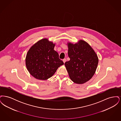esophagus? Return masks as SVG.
<instances>
[{"label":"esophagus","mask_w":121,"mask_h":121,"mask_svg":"<svg viewBox=\"0 0 121 121\" xmlns=\"http://www.w3.org/2000/svg\"><path fill=\"white\" fill-rule=\"evenodd\" d=\"M63 62L64 63H65L66 62V59H65V58L63 59Z\"/></svg>","instance_id":"esophagus-1"}]
</instances>
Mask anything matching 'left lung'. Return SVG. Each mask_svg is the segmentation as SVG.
<instances>
[{"instance_id": "left-lung-1", "label": "left lung", "mask_w": 121, "mask_h": 121, "mask_svg": "<svg viewBox=\"0 0 121 121\" xmlns=\"http://www.w3.org/2000/svg\"><path fill=\"white\" fill-rule=\"evenodd\" d=\"M70 60L65 66L71 80L83 84L89 80L97 68L98 58L92 48L86 42L80 40L78 43H67Z\"/></svg>"}]
</instances>
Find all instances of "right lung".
I'll list each match as a JSON object with an SVG mask.
<instances>
[{
	"label": "right lung",
	"mask_w": 121,
	"mask_h": 121,
	"mask_svg": "<svg viewBox=\"0 0 121 121\" xmlns=\"http://www.w3.org/2000/svg\"><path fill=\"white\" fill-rule=\"evenodd\" d=\"M55 43L47 39L39 41L27 53L25 63L30 74L35 78L45 80L51 78L58 68L64 64L54 50Z\"/></svg>",
	"instance_id": "right-lung-1"
}]
</instances>
